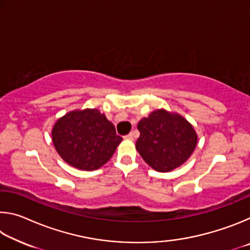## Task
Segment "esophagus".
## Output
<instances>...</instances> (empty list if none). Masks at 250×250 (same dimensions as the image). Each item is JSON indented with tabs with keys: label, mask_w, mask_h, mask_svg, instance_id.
Instances as JSON below:
<instances>
[{
	"label": "esophagus",
	"mask_w": 250,
	"mask_h": 250,
	"mask_svg": "<svg viewBox=\"0 0 250 250\" xmlns=\"http://www.w3.org/2000/svg\"><path fill=\"white\" fill-rule=\"evenodd\" d=\"M125 140H133V133H129L125 137Z\"/></svg>",
	"instance_id": "obj_1"
}]
</instances>
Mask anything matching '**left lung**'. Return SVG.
Returning a JSON list of instances; mask_svg holds the SVG:
<instances>
[{
	"label": "left lung",
	"mask_w": 250,
	"mask_h": 250,
	"mask_svg": "<svg viewBox=\"0 0 250 250\" xmlns=\"http://www.w3.org/2000/svg\"><path fill=\"white\" fill-rule=\"evenodd\" d=\"M135 149L153 170L167 173L181 167L195 150L197 133L177 112L161 108L139 121Z\"/></svg>",
	"instance_id": "obj_1"
}]
</instances>
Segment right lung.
I'll return each instance as SVG.
<instances>
[{
  "instance_id": "right-lung-1",
  "label": "right lung",
  "mask_w": 250,
  "mask_h": 250,
  "mask_svg": "<svg viewBox=\"0 0 250 250\" xmlns=\"http://www.w3.org/2000/svg\"><path fill=\"white\" fill-rule=\"evenodd\" d=\"M52 141L59 156L82 171L98 170L111 159L122 138L98 109H76L55 122Z\"/></svg>"
}]
</instances>
